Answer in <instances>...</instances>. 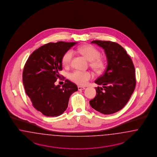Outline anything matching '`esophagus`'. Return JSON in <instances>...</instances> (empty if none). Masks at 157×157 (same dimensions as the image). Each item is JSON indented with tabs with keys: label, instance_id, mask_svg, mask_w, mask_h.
<instances>
[{
	"label": "esophagus",
	"instance_id": "34e87169",
	"mask_svg": "<svg viewBox=\"0 0 157 157\" xmlns=\"http://www.w3.org/2000/svg\"><path fill=\"white\" fill-rule=\"evenodd\" d=\"M78 90H82L85 89V87H82V86H78Z\"/></svg>",
	"mask_w": 157,
	"mask_h": 157
}]
</instances>
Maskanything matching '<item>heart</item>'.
<instances>
[{
  "mask_svg": "<svg viewBox=\"0 0 157 157\" xmlns=\"http://www.w3.org/2000/svg\"><path fill=\"white\" fill-rule=\"evenodd\" d=\"M77 51L91 61L90 66L96 71H100L104 67V63L100 57V52L97 48L91 45H86L78 48ZM74 53L71 50H67L62 57V63L64 66H68L72 61ZM93 77L89 71L75 70L70 74L69 78L72 82L79 85L86 84Z\"/></svg>",
  "mask_w": 157,
  "mask_h": 157,
  "instance_id": "1",
  "label": "heart"
}]
</instances>
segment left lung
<instances>
[{"mask_svg":"<svg viewBox=\"0 0 157 157\" xmlns=\"http://www.w3.org/2000/svg\"><path fill=\"white\" fill-rule=\"evenodd\" d=\"M91 43L104 50L107 66L104 73L95 81L102 87H96V97L90 101V104L102 114H113L123 109L134 91L135 67L130 56L118 43L101 40H94Z\"/></svg>","mask_w":157,"mask_h":157,"instance_id":"left-lung-1","label":"left lung"}]
</instances>
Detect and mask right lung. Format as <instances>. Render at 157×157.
<instances>
[{
  "instance_id": "1",
  "label": "right lung",
  "mask_w": 157,
  "mask_h": 157,
  "mask_svg": "<svg viewBox=\"0 0 157 157\" xmlns=\"http://www.w3.org/2000/svg\"><path fill=\"white\" fill-rule=\"evenodd\" d=\"M77 42L48 43L36 49L28 58L23 71L26 93L34 108L44 116H60L67 109L77 85L66 80L62 86L55 82L60 76L62 57Z\"/></svg>"
}]
</instances>
